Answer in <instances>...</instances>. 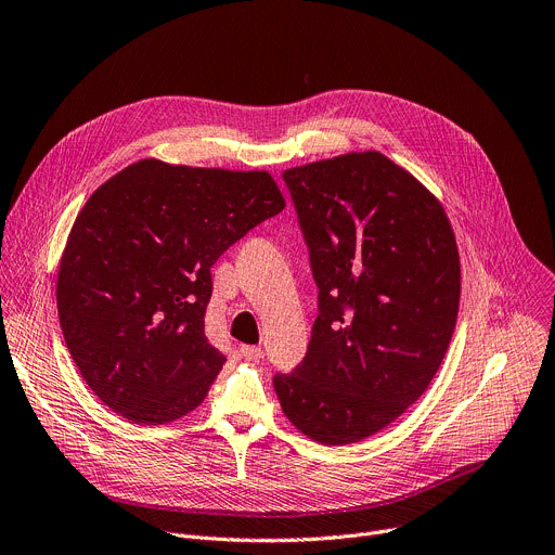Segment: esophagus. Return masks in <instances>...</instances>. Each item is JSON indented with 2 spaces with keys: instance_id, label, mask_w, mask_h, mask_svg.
<instances>
[{
  "instance_id": "obj_1",
  "label": "esophagus",
  "mask_w": 555,
  "mask_h": 555,
  "mask_svg": "<svg viewBox=\"0 0 555 555\" xmlns=\"http://www.w3.org/2000/svg\"><path fill=\"white\" fill-rule=\"evenodd\" d=\"M241 357L247 361H261L266 357V351L263 347L257 345H241Z\"/></svg>"
}]
</instances>
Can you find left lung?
Wrapping results in <instances>:
<instances>
[{
    "label": "left lung",
    "instance_id": "8db88e82",
    "mask_svg": "<svg viewBox=\"0 0 555 555\" xmlns=\"http://www.w3.org/2000/svg\"><path fill=\"white\" fill-rule=\"evenodd\" d=\"M319 287L304 361L274 374L285 416L359 442L418 400L459 317L461 261L438 201L380 153L283 172Z\"/></svg>",
    "mask_w": 555,
    "mask_h": 555
}]
</instances>
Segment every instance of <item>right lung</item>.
I'll use <instances>...</instances> for the list:
<instances>
[{"instance_id": "right-lung-1", "label": "right lung", "mask_w": 555, "mask_h": 555, "mask_svg": "<svg viewBox=\"0 0 555 555\" xmlns=\"http://www.w3.org/2000/svg\"><path fill=\"white\" fill-rule=\"evenodd\" d=\"M285 208L268 172L143 159L86 201L57 279L64 340L86 385L139 425L204 402L225 357L206 336L210 268Z\"/></svg>"}]
</instances>
